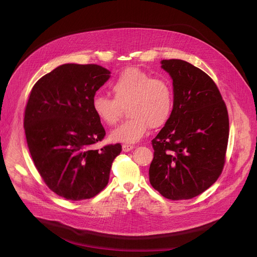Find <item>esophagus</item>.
<instances>
[{"mask_svg": "<svg viewBox=\"0 0 257 257\" xmlns=\"http://www.w3.org/2000/svg\"><path fill=\"white\" fill-rule=\"evenodd\" d=\"M133 149H134V147L131 146V145H123V146H122L123 152H130V151H132Z\"/></svg>", "mask_w": 257, "mask_h": 257, "instance_id": "esophagus-1", "label": "esophagus"}]
</instances>
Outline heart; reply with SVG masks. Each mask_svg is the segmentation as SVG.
I'll return each instance as SVG.
<instances>
[{
  "label": "heart",
  "mask_w": 257,
  "mask_h": 257,
  "mask_svg": "<svg viewBox=\"0 0 257 257\" xmlns=\"http://www.w3.org/2000/svg\"><path fill=\"white\" fill-rule=\"evenodd\" d=\"M113 98L95 95L92 109L101 123L113 126L120 120L124 108L130 118L110 134L113 142L134 144L148 133L150 127L160 128L169 120L173 108V92L163 79L129 67L109 85Z\"/></svg>",
  "instance_id": "obj_1"
}]
</instances>
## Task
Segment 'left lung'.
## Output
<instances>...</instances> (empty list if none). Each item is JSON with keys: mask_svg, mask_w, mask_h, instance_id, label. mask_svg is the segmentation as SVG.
<instances>
[{"mask_svg": "<svg viewBox=\"0 0 257 257\" xmlns=\"http://www.w3.org/2000/svg\"><path fill=\"white\" fill-rule=\"evenodd\" d=\"M173 80L174 101L165 126L152 141L153 188L169 200H189L220 176L228 142V113L214 83L181 59L162 60Z\"/></svg>", "mask_w": 257, "mask_h": 257, "instance_id": "1", "label": "left lung"}]
</instances>
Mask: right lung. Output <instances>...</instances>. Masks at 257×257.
<instances>
[{
	"label": "right lung",
	"instance_id": "add662e5",
	"mask_svg": "<svg viewBox=\"0 0 257 257\" xmlns=\"http://www.w3.org/2000/svg\"><path fill=\"white\" fill-rule=\"evenodd\" d=\"M109 74L97 64L66 63L43 76L30 93L23 126L34 164L48 188L69 201L99 194L122 151L120 144L93 149L105 130L91 102Z\"/></svg>",
	"mask_w": 257,
	"mask_h": 257
}]
</instances>
